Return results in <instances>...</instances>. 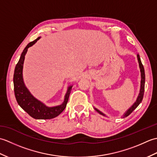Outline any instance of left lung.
I'll return each mask as SVG.
<instances>
[{
    "label": "left lung",
    "instance_id": "8db88e82",
    "mask_svg": "<svg viewBox=\"0 0 157 157\" xmlns=\"http://www.w3.org/2000/svg\"><path fill=\"white\" fill-rule=\"evenodd\" d=\"M138 56V62H139V65H140V71H141V86H140V94L138 95V97L136 100V102L134 103V105H133L132 106H131L129 109L128 111H127L125 115H123V117H128V115H129L131 113L134 111V110H135L136 108H137V106L140 105V103L142 101L143 99V96H144V84H145V73H144V66H143L142 63L141 62V60L140 58V56L139 55H137ZM95 110L98 113H99L100 114H101L102 115H105L102 112H101L100 111H98V109H95Z\"/></svg>",
    "mask_w": 157,
    "mask_h": 157
}]
</instances>
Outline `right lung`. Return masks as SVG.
<instances>
[{
  "instance_id": "1",
  "label": "right lung",
  "mask_w": 157,
  "mask_h": 157,
  "mask_svg": "<svg viewBox=\"0 0 157 157\" xmlns=\"http://www.w3.org/2000/svg\"><path fill=\"white\" fill-rule=\"evenodd\" d=\"M40 37L35 40L29 42L22 52L18 63L15 66L14 75H13V84H14V92L19 105L27 112L32 117L36 119H51L57 117L64 111L67 103L68 102L69 96L71 90L72 86H69L67 92L65 101L61 105L48 107L40 101H38L29 92L23 83V66L24 62L25 55L28 51V48L37 42Z\"/></svg>"
}]
</instances>
